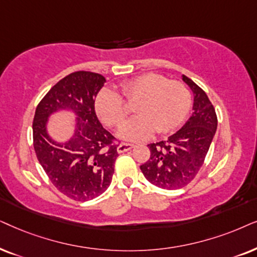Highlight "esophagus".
<instances>
[{
	"label": "esophagus",
	"instance_id": "esophagus-1",
	"mask_svg": "<svg viewBox=\"0 0 257 257\" xmlns=\"http://www.w3.org/2000/svg\"><path fill=\"white\" fill-rule=\"evenodd\" d=\"M133 147H134V146L131 145V143L122 142V143H119L118 147H117V152H118L119 154L125 153V152H128V150H131V149L133 148Z\"/></svg>",
	"mask_w": 257,
	"mask_h": 257
}]
</instances>
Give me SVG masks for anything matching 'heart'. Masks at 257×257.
I'll list each match as a JSON object with an SVG mask.
<instances>
[{"mask_svg": "<svg viewBox=\"0 0 257 257\" xmlns=\"http://www.w3.org/2000/svg\"><path fill=\"white\" fill-rule=\"evenodd\" d=\"M126 101L138 99L134 110L138 115L119 128L122 139L141 141L154 132L166 134L176 129L187 118L191 108V94L180 81H169L156 73L143 74L121 84ZM95 111L105 124L119 125L128 115V107L117 91L102 88L94 101Z\"/></svg>", "mask_w": 257, "mask_h": 257, "instance_id": "1", "label": "heart"}]
</instances>
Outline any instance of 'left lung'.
<instances>
[{"mask_svg": "<svg viewBox=\"0 0 257 257\" xmlns=\"http://www.w3.org/2000/svg\"><path fill=\"white\" fill-rule=\"evenodd\" d=\"M182 80L194 93L193 115L166 141L148 145L150 157L140 167L146 179L161 189H180L196 177L217 128L215 108L203 89L184 75Z\"/></svg>", "mask_w": 257, "mask_h": 257, "instance_id": "left-lung-1", "label": "left lung"}]
</instances>
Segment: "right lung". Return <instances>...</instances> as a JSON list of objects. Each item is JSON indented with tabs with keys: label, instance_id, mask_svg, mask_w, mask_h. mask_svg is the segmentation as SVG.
Returning <instances> with one entry per match:
<instances>
[{
	"label": "right lung",
	"instance_id": "right-lung-1",
	"mask_svg": "<svg viewBox=\"0 0 257 257\" xmlns=\"http://www.w3.org/2000/svg\"><path fill=\"white\" fill-rule=\"evenodd\" d=\"M105 78L91 71H75L60 80L37 104L33 142L37 160L50 182L69 198L88 201L110 186L117 159V142L102 126L94 101ZM70 108L78 115L77 131L67 144H56L46 134L50 113Z\"/></svg>",
	"mask_w": 257,
	"mask_h": 257
}]
</instances>
